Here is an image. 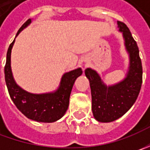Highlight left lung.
<instances>
[{
  "label": "left lung",
  "instance_id": "8db88e82",
  "mask_svg": "<svg viewBox=\"0 0 150 150\" xmlns=\"http://www.w3.org/2000/svg\"><path fill=\"white\" fill-rule=\"evenodd\" d=\"M118 26L119 31L123 32L125 47L129 53L127 77L122 82L108 87L94 70H85L91 88L92 111L94 118L103 123L112 122L129 110L139 96L143 82V68L138 45L124 22L118 21Z\"/></svg>",
  "mask_w": 150,
  "mask_h": 150
}]
</instances>
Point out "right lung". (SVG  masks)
Segmentation results:
<instances>
[{
	"mask_svg": "<svg viewBox=\"0 0 150 150\" xmlns=\"http://www.w3.org/2000/svg\"><path fill=\"white\" fill-rule=\"evenodd\" d=\"M31 21V19L26 21L21 26L16 36ZM14 42L15 39L9 46L5 65V80L11 100L21 112L30 119L42 123H52L60 119L68 108L69 98L73 84L77 78L82 75V69L78 68L66 72L62 78L60 87L54 93L44 94L27 93L16 83L12 76L11 69V52Z\"/></svg>",
	"mask_w": 150,
	"mask_h": 150,
	"instance_id": "add662e5",
	"label": "right lung"
}]
</instances>
